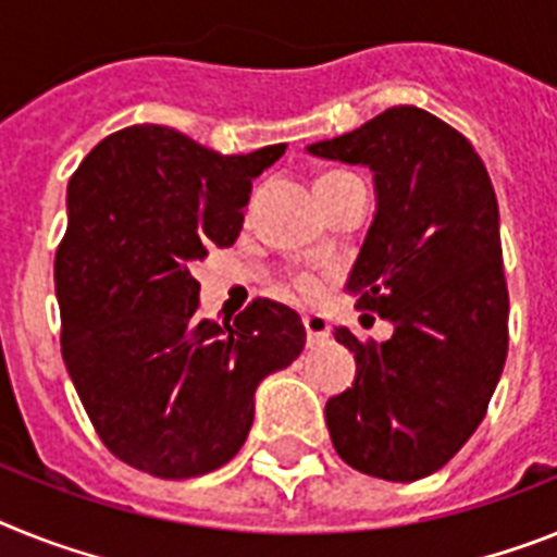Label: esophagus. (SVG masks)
I'll list each match as a JSON object with an SVG mask.
<instances>
[{"label":"esophagus","instance_id":"1","mask_svg":"<svg viewBox=\"0 0 557 557\" xmlns=\"http://www.w3.org/2000/svg\"><path fill=\"white\" fill-rule=\"evenodd\" d=\"M302 325H306L308 345H317L331 336V322L322 314H306L302 317Z\"/></svg>","mask_w":557,"mask_h":557}]
</instances>
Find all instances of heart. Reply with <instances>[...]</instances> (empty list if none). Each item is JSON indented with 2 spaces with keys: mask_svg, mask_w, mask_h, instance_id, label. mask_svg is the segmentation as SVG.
<instances>
[{
  "mask_svg": "<svg viewBox=\"0 0 557 557\" xmlns=\"http://www.w3.org/2000/svg\"><path fill=\"white\" fill-rule=\"evenodd\" d=\"M343 175H348V172H329V175H322L317 184H325V181H334V177H343ZM297 288H300L302 294H308V297H311V294L320 292V283H317V277H308V274H306V277L297 280Z\"/></svg>",
  "mask_w": 557,
  "mask_h": 557,
  "instance_id": "heart-1",
  "label": "heart"
}]
</instances>
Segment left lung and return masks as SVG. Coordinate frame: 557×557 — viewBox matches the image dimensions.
Masks as SVG:
<instances>
[{
	"instance_id": "1",
	"label": "left lung",
	"mask_w": 557,
	"mask_h": 557,
	"mask_svg": "<svg viewBox=\"0 0 557 557\" xmlns=\"http://www.w3.org/2000/svg\"><path fill=\"white\" fill-rule=\"evenodd\" d=\"M308 152L373 172L376 212L345 288L394 322L380 345L334 331L357 380L325 405L331 442L359 473L424 479L473 436L507 359L493 184L465 135L408 104Z\"/></svg>"
}]
</instances>
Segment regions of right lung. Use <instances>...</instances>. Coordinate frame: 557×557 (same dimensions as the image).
Listing matches in <instances>:
<instances>
[{
    "mask_svg": "<svg viewBox=\"0 0 557 557\" xmlns=\"http://www.w3.org/2000/svg\"><path fill=\"white\" fill-rule=\"evenodd\" d=\"M286 144L221 156L184 133L135 124L107 135L67 184L55 251L62 357L115 459L191 479L235 459L255 391L300 357L306 329L283 302L203 320L191 265L243 228L251 181Z\"/></svg>",
    "mask_w": 557,
    "mask_h": 557,
    "instance_id": "right-lung-1",
    "label": "right lung"
}]
</instances>
